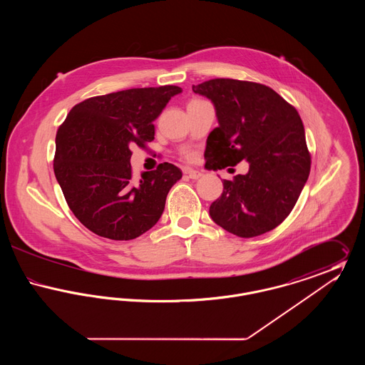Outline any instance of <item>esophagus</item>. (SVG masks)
I'll return each instance as SVG.
<instances>
[{
	"label": "esophagus",
	"instance_id": "esophagus-1",
	"mask_svg": "<svg viewBox=\"0 0 365 365\" xmlns=\"http://www.w3.org/2000/svg\"><path fill=\"white\" fill-rule=\"evenodd\" d=\"M185 174L187 175L190 179H198V178L202 176V173H200V171H197V170H191V168H187V170L185 171Z\"/></svg>",
	"mask_w": 365,
	"mask_h": 365
}]
</instances>
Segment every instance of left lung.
Returning <instances> with one entry per match:
<instances>
[{
  "mask_svg": "<svg viewBox=\"0 0 365 365\" xmlns=\"http://www.w3.org/2000/svg\"><path fill=\"white\" fill-rule=\"evenodd\" d=\"M192 91L213 103L219 122L207 139L205 168L249 163L247 174L223 179V192L209 208L212 220L241 238L274 230L294 208L311 171L297 109L255 82L219 78Z\"/></svg>",
  "mask_w": 365,
  "mask_h": 365,
  "instance_id": "obj_1",
  "label": "left lung"
}]
</instances>
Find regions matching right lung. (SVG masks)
<instances>
[{
	"label": "right lung",
	"mask_w": 365,
	"mask_h": 365,
	"mask_svg": "<svg viewBox=\"0 0 365 365\" xmlns=\"http://www.w3.org/2000/svg\"><path fill=\"white\" fill-rule=\"evenodd\" d=\"M179 93L168 85L91 97L58 127L54 175L72 213L94 234L130 241L158 222L182 171L163 163L134 180L131 146L155 139L153 122Z\"/></svg>",
	"instance_id": "1"
}]
</instances>
